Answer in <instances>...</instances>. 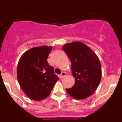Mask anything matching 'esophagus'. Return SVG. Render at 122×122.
<instances>
[{
  "mask_svg": "<svg viewBox=\"0 0 122 122\" xmlns=\"http://www.w3.org/2000/svg\"><path fill=\"white\" fill-rule=\"evenodd\" d=\"M66 73H65V72H62V74H60V77H61V78H63V77H65V76H66Z\"/></svg>",
  "mask_w": 122,
  "mask_h": 122,
  "instance_id": "esophagus-1",
  "label": "esophagus"
}]
</instances>
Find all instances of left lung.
<instances>
[{"label": "left lung", "mask_w": 122, "mask_h": 122, "mask_svg": "<svg viewBox=\"0 0 122 122\" xmlns=\"http://www.w3.org/2000/svg\"><path fill=\"white\" fill-rule=\"evenodd\" d=\"M71 62L75 83L66 91L76 100L89 97L95 92L101 78V66L98 56L89 46L80 41L62 46Z\"/></svg>", "instance_id": "1"}]
</instances>
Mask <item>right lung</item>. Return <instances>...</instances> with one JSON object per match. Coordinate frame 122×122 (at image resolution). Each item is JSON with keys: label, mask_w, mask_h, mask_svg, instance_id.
I'll return each mask as SVG.
<instances>
[{"label": "right lung", "mask_w": 122, "mask_h": 122, "mask_svg": "<svg viewBox=\"0 0 122 122\" xmlns=\"http://www.w3.org/2000/svg\"><path fill=\"white\" fill-rule=\"evenodd\" d=\"M51 50V46L34 47L25 52L19 59L18 80L22 90L30 100L40 101L49 97L59 79L47 61Z\"/></svg>", "instance_id": "add662e5"}]
</instances>
